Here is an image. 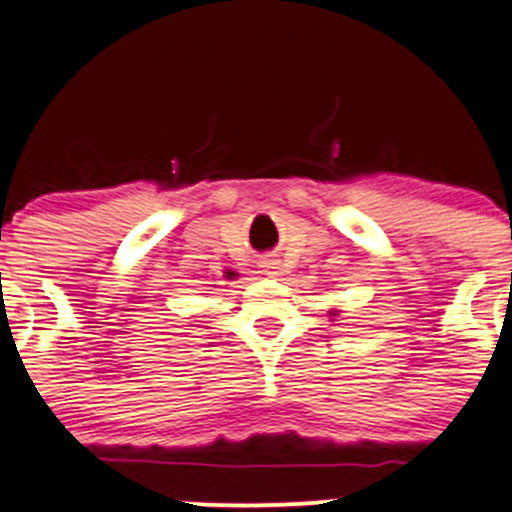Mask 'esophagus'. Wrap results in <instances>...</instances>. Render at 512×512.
<instances>
[{"mask_svg": "<svg viewBox=\"0 0 512 512\" xmlns=\"http://www.w3.org/2000/svg\"><path fill=\"white\" fill-rule=\"evenodd\" d=\"M263 273H266L268 278H281L286 276V271H283V263L278 261V258H266V261L261 263Z\"/></svg>", "mask_w": 512, "mask_h": 512, "instance_id": "1", "label": "esophagus"}]
</instances>
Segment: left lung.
Listing matches in <instances>:
<instances>
[{"label": "left lung", "mask_w": 512, "mask_h": 512, "mask_svg": "<svg viewBox=\"0 0 512 512\" xmlns=\"http://www.w3.org/2000/svg\"><path fill=\"white\" fill-rule=\"evenodd\" d=\"M337 313H340V310H330V315H337Z\"/></svg>", "instance_id": "left-lung-1"}]
</instances>
